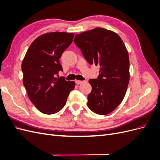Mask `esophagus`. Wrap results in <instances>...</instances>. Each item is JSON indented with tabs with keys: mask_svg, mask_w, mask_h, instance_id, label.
Masks as SVG:
<instances>
[{
	"mask_svg": "<svg viewBox=\"0 0 160 160\" xmlns=\"http://www.w3.org/2000/svg\"><path fill=\"white\" fill-rule=\"evenodd\" d=\"M84 82V81H79V80H76L75 81V83H76V84H77V85H80V84H81V83H83Z\"/></svg>",
	"mask_w": 160,
	"mask_h": 160,
	"instance_id": "34e87169",
	"label": "esophagus"
}]
</instances>
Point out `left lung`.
Listing matches in <instances>:
<instances>
[{
  "instance_id": "8db88e82",
  "label": "left lung",
  "mask_w": 160,
  "mask_h": 160,
  "mask_svg": "<svg viewBox=\"0 0 160 160\" xmlns=\"http://www.w3.org/2000/svg\"><path fill=\"white\" fill-rule=\"evenodd\" d=\"M74 42L89 64L100 67L98 79L89 81L88 108L97 114H109L122 102L129 84V59L124 42L116 32L99 27L77 34Z\"/></svg>"
}]
</instances>
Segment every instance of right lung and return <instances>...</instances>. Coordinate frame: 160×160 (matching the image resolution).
<instances>
[{"label": "right lung", "mask_w": 160, "mask_h": 160, "mask_svg": "<svg viewBox=\"0 0 160 160\" xmlns=\"http://www.w3.org/2000/svg\"><path fill=\"white\" fill-rule=\"evenodd\" d=\"M74 33L51 32L31 43L22 62V82L30 101L41 113L59 112L66 104L74 81L56 77L62 71L59 59L72 41Z\"/></svg>", "instance_id": "1"}]
</instances>
